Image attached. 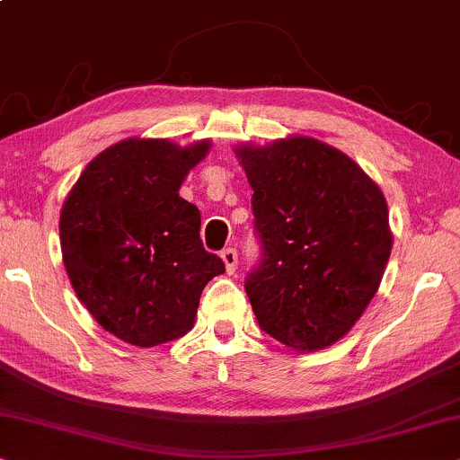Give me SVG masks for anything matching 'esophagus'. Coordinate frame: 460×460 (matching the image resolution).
<instances>
[{"instance_id": "34e87169", "label": "esophagus", "mask_w": 460, "mask_h": 460, "mask_svg": "<svg viewBox=\"0 0 460 460\" xmlns=\"http://www.w3.org/2000/svg\"><path fill=\"white\" fill-rule=\"evenodd\" d=\"M220 259H223L225 267H226V273H234L237 269V252L235 248H226L220 252Z\"/></svg>"}]
</instances>
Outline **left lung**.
Instances as JSON below:
<instances>
[{
	"label": "left lung",
	"instance_id": "left-lung-1",
	"mask_svg": "<svg viewBox=\"0 0 460 460\" xmlns=\"http://www.w3.org/2000/svg\"><path fill=\"white\" fill-rule=\"evenodd\" d=\"M235 155L262 250L243 286L256 322L296 351L330 347L381 286L394 243L385 195L351 157L309 137Z\"/></svg>",
	"mask_w": 460,
	"mask_h": 460
}]
</instances>
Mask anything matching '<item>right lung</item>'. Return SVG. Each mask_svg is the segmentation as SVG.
I'll list each match as a JSON object with an SVG mask.
<instances>
[{
  "mask_svg": "<svg viewBox=\"0 0 460 460\" xmlns=\"http://www.w3.org/2000/svg\"><path fill=\"white\" fill-rule=\"evenodd\" d=\"M210 140L128 138L84 168L60 212L73 290L107 332L137 347L193 328L204 286L225 262L199 240V210L179 195Z\"/></svg>",
  "mask_w": 460,
  "mask_h": 460,
  "instance_id": "add662e5",
  "label": "right lung"
}]
</instances>
